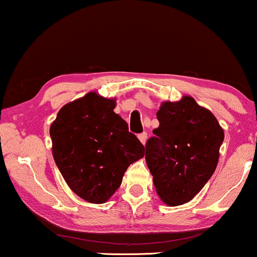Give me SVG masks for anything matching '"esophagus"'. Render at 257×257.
<instances>
[{
  "mask_svg": "<svg viewBox=\"0 0 257 257\" xmlns=\"http://www.w3.org/2000/svg\"><path fill=\"white\" fill-rule=\"evenodd\" d=\"M139 140H140V143L143 144V145H146V141H147V133H141V134L138 135Z\"/></svg>",
  "mask_w": 257,
  "mask_h": 257,
  "instance_id": "1",
  "label": "esophagus"
}]
</instances>
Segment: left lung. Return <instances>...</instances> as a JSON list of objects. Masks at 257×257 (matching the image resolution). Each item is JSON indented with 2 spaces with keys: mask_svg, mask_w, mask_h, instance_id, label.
Listing matches in <instances>:
<instances>
[{
  "mask_svg": "<svg viewBox=\"0 0 257 257\" xmlns=\"http://www.w3.org/2000/svg\"><path fill=\"white\" fill-rule=\"evenodd\" d=\"M157 118L159 126L146 144L147 167L163 203L185 204L214 174L225 133L211 111L190 95L162 102Z\"/></svg>",
  "mask_w": 257,
  "mask_h": 257,
  "instance_id": "obj_1",
  "label": "left lung"
}]
</instances>
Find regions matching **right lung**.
Wrapping results in <instances>:
<instances>
[{
  "instance_id": "add662e5",
  "label": "right lung",
  "mask_w": 257,
  "mask_h": 257,
  "mask_svg": "<svg viewBox=\"0 0 257 257\" xmlns=\"http://www.w3.org/2000/svg\"><path fill=\"white\" fill-rule=\"evenodd\" d=\"M114 107L116 99L89 91L64 105L49 129L53 157L64 180L93 204L107 202L128 167L145 155Z\"/></svg>"
}]
</instances>
